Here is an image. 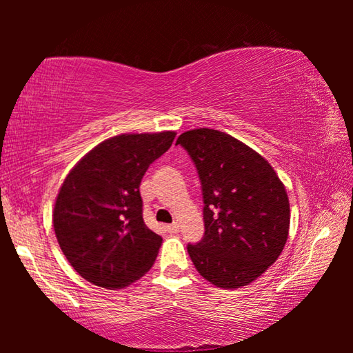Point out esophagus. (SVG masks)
I'll use <instances>...</instances> for the list:
<instances>
[{
	"label": "esophagus",
	"mask_w": 353,
	"mask_h": 353,
	"mask_svg": "<svg viewBox=\"0 0 353 353\" xmlns=\"http://www.w3.org/2000/svg\"><path fill=\"white\" fill-rule=\"evenodd\" d=\"M166 229H168V232H170V234H177V232H179V224H170L168 227H166Z\"/></svg>",
	"instance_id": "34e87169"
}]
</instances>
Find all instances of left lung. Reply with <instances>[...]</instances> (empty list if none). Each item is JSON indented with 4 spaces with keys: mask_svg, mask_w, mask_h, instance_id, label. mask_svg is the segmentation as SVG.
Returning a JSON list of instances; mask_svg holds the SVG:
<instances>
[{
    "mask_svg": "<svg viewBox=\"0 0 353 353\" xmlns=\"http://www.w3.org/2000/svg\"><path fill=\"white\" fill-rule=\"evenodd\" d=\"M176 145L198 170L205 234L188 254L202 277L219 288L246 286L279 259L288 240L290 201L265 157L234 137L193 129Z\"/></svg>",
    "mask_w": 353,
    "mask_h": 353,
    "instance_id": "8db88e82",
    "label": "left lung"
}]
</instances>
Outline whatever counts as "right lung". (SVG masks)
Segmentation results:
<instances>
[{"label":"right lung","instance_id":"1","mask_svg":"<svg viewBox=\"0 0 353 353\" xmlns=\"http://www.w3.org/2000/svg\"><path fill=\"white\" fill-rule=\"evenodd\" d=\"M174 137L172 130L112 137L65 177L52 224L63 255L90 283L126 288L152 268L162 236L143 221L140 183Z\"/></svg>","mask_w":353,"mask_h":353}]
</instances>
